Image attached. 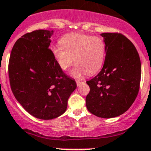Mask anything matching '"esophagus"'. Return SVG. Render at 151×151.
Wrapping results in <instances>:
<instances>
[{
  "mask_svg": "<svg viewBox=\"0 0 151 151\" xmlns=\"http://www.w3.org/2000/svg\"><path fill=\"white\" fill-rule=\"evenodd\" d=\"M82 82V80H76V84H77V85H79L80 83H81V82Z\"/></svg>",
  "mask_w": 151,
  "mask_h": 151,
  "instance_id": "obj_1",
  "label": "esophagus"
}]
</instances>
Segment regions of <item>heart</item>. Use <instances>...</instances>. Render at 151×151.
I'll use <instances>...</instances> for the list:
<instances>
[{"label":"heart","mask_w":151,"mask_h":151,"mask_svg":"<svg viewBox=\"0 0 151 151\" xmlns=\"http://www.w3.org/2000/svg\"><path fill=\"white\" fill-rule=\"evenodd\" d=\"M61 45L51 48L52 55L58 66L66 71L76 63L72 75L81 77L85 73L93 75L101 68L106 55V45L99 36L81 33L68 34L60 40Z\"/></svg>","instance_id":"heart-1"}]
</instances>
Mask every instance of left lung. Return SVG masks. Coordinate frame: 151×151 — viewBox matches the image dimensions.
Listing matches in <instances>:
<instances>
[{
    "label": "left lung",
    "instance_id": "8db88e82",
    "mask_svg": "<svg viewBox=\"0 0 151 151\" xmlns=\"http://www.w3.org/2000/svg\"><path fill=\"white\" fill-rule=\"evenodd\" d=\"M106 57L102 69L87 81L90 91L86 106L101 118L118 116L129 110L140 88L141 65L132 42L121 33H102Z\"/></svg>",
    "mask_w": 151,
    "mask_h": 151
}]
</instances>
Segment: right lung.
<instances>
[{
	"instance_id": "add662e5",
	"label": "right lung",
	"mask_w": 151,
	"mask_h": 151,
	"mask_svg": "<svg viewBox=\"0 0 151 151\" xmlns=\"http://www.w3.org/2000/svg\"><path fill=\"white\" fill-rule=\"evenodd\" d=\"M52 35L53 30L45 29L23 35L13 45L8 64L13 95L29 114L41 119L62 115L77 86L52 55Z\"/></svg>"
}]
</instances>
